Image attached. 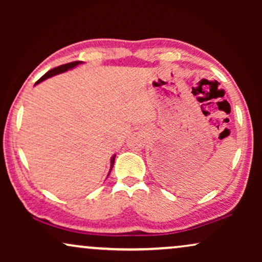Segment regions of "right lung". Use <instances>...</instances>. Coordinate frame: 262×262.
Instances as JSON below:
<instances>
[{
    "label": "right lung",
    "mask_w": 262,
    "mask_h": 262,
    "mask_svg": "<svg viewBox=\"0 0 262 262\" xmlns=\"http://www.w3.org/2000/svg\"><path fill=\"white\" fill-rule=\"evenodd\" d=\"M81 63H82V62H80V60H77V62H73V63L63 64V66H59V67H57V68H55V69H52V70L48 71V73H46V74L44 75V76H41L40 78H39V80H38L37 82H35V84L40 83V82L45 81L46 78H49V77H52V76H55V75H58V74L66 73V71L70 70V69H73V68H75V67L78 66V64H81ZM114 159H116V155L112 156V159H111V169H110V173H111V170H112V168H113V164H114ZM110 173H108V175H110Z\"/></svg>",
    "instance_id": "add662e5"
}]
</instances>
